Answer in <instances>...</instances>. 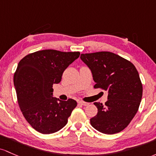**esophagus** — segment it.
<instances>
[{
	"instance_id": "1",
	"label": "esophagus",
	"mask_w": 156,
	"mask_h": 156,
	"mask_svg": "<svg viewBox=\"0 0 156 156\" xmlns=\"http://www.w3.org/2000/svg\"><path fill=\"white\" fill-rule=\"evenodd\" d=\"M79 104L82 105H83V106H87V105H89V103H87V102H85V101H79Z\"/></svg>"
}]
</instances>
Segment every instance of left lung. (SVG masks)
<instances>
[{"instance_id": "obj_1", "label": "left lung", "mask_w": 156, "mask_h": 156, "mask_svg": "<svg viewBox=\"0 0 156 156\" xmlns=\"http://www.w3.org/2000/svg\"><path fill=\"white\" fill-rule=\"evenodd\" d=\"M80 58L91 71L94 88L108 93L105 105L94 103L98 112L90 125L105 134L121 132L136 114L142 97L137 69L130 61L109 51L82 54Z\"/></svg>"}]
</instances>
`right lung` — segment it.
<instances>
[{"label": "right lung", "mask_w": 156, "mask_h": 156, "mask_svg": "<svg viewBox=\"0 0 156 156\" xmlns=\"http://www.w3.org/2000/svg\"><path fill=\"white\" fill-rule=\"evenodd\" d=\"M79 51L47 49L29 54L19 62L14 85L23 115L34 130L43 134L57 132L67 124L77 103L53 97L54 84L60 83L62 73Z\"/></svg>", "instance_id": "obj_1"}]
</instances>
